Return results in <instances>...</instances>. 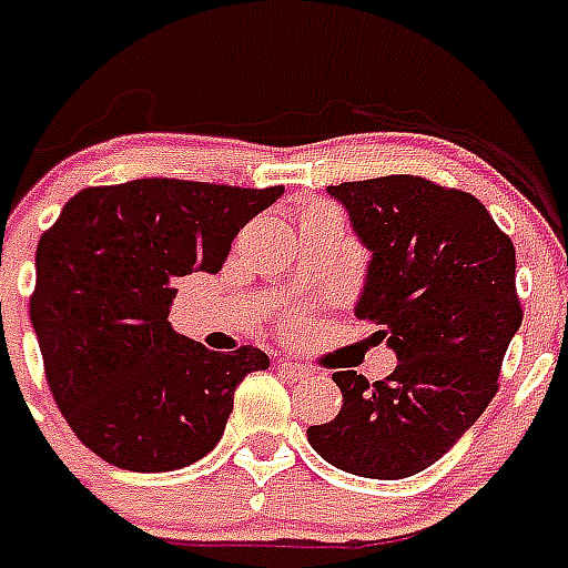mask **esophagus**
Masks as SVG:
<instances>
[{"instance_id": "esophagus-1", "label": "esophagus", "mask_w": 568, "mask_h": 568, "mask_svg": "<svg viewBox=\"0 0 568 568\" xmlns=\"http://www.w3.org/2000/svg\"><path fill=\"white\" fill-rule=\"evenodd\" d=\"M281 372L287 375L290 381H305L311 375V366L307 363H298V361H281Z\"/></svg>"}]
</instances>
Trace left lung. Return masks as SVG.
<instances>
[{
    "label": "left lung",
    "instance_id": "obj_1",
    "mask_svg": "<svg viewBox=\"0 0 568 568\" xmlns=\"http://www.w3.org/2000/svg\"><path fill=\"white\" fill-rule=\"evenodd\" d=\"M328 193L372 252L357 320L396 352L384 381L334 372L343 407L307 428L331 466L398 480L428 469L487 410L521 325L514 240L464 190L419 175L346 181Z\"/></svg>",
    "mask_w": 568,
    "mask_h": 568
}]
</instances>
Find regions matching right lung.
I'll use <instances>...</instances> for the list:
<instances>
[{"label": "right lung", "instance_id": "obj_1", "mask_svg": "<svg viewBox=\"0 0 568 568\" xmlns=\"http://www.w3.org/2000/svg\"><path fill=\"white\" fill-rule=\"evenodd\" d=\"M281 193L179 179L88 187L40 237L29 316L54 405L93 455L170 471L220 443L234 389L270 357L175 334V284L220 272L240 229Z\"/></svg>", "mask_w": 568, "mask_h": 568}]
</instances>
